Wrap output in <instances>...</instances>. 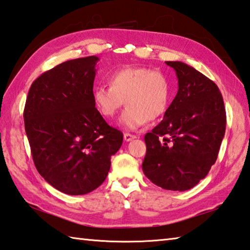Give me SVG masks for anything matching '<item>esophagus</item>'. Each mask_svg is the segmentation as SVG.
<instances>
[{"instance_id": "34e87169", "label": "esophagus", "mask_w": 250, "mask_h": 250, "mask_svg": "<svg viewBox=\"0 0 250 250\" xmlns=\"http://www.w3.org/2000/svg\"><path fill=\"white\" fill-rule=\"evenodd\" d=\"M136 138V136H135V135H133V134H129V133H125L124 134V141L125 142H130V141H133V139H135Z\"/></svg>"}]
</instances>
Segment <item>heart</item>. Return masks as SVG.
Segmentation results:
<instances>
[{"label": "heart", "instance_id": "obj_1", "mask_svg": "<svg viewBox=\"0 0 250 250\" xmlns=\"http://www.w3.org/2000/svg\"><path fill=\"white\" fill-rule=\"evenodd\" d=\"M108 86L98 85L92 100L104 117L111 118L123 104L127 105L120 118L126 129H136L167 112L171 100V83L164 72L146 67H124L108 74Z\"/></svg>", "mask_w": 250, "mask_h": 250}]
</instances>
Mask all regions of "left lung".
<instances>
[{"instance_id": "8db88e82", "label": "left lung", "mask_w": 250, "mask_h": 250, "mask_svg": "<svg viewBox=\"0 0 250 250\" xmlns=\"http://www.w3.org/2000/svg\"><path fill=\"white\" fill-rule=\"evenodd\" d=\"M176 71L178 93L164 120L145 135L143 171L166 190L186 191L208 176L225 135L226 112L217 85L181 61H166Z\"/></svg>"}]
</instances>
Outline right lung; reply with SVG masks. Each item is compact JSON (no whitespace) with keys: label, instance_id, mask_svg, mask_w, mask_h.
<instances>
[{"label":"right lung","instance_id":"obj_1","mask_svg":"<svg viewBox=\"0 0 250 250\" xmlns=\"http://www.w3.org/2000/svg\"><path fill=\"white\" fill-rule=\"evenodd\" d=\"M96 56L56 65L33 82L24 108L25 130L37 171L70 195L95 190L106 179L123 143L92 100Z\"/></svg>","mask_w":250,"mask_h":250}]
</instances>
